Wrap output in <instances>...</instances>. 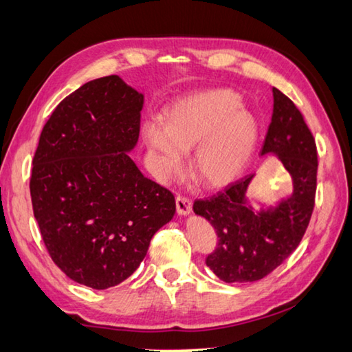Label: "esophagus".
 <instances>
[{
  "label": "esophagus",
  "instance_id": "34e87169",
  "mask_svg": "<svg viewBox=\"0 0 352 352\" xmlns=\"http://www.w3.org/2000/svg\"><path fill=\"white\" fill-rule=\"evenodd\" d=\"M175 204H177L178 215H189L190 212H192V201H190L186 197L178 195L175 200Z\"/></svg>",
  "mask_w": 352,
  "mask_h": 352
}]
</instances>
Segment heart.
<instances>
[{"label":"heart","mask_w":352,"mask_h":352,"mask_svg":"<svg viewBox=\"0 0 352 352\" xmlns=\"http://www.w3.org/2000/svg\"><path fill=\"white\" fill-rule=\"evenodd\" d=\"M144 144L154 154V174L168 182L183 168L190 152V172L208 188H225L245 172L258 140V124L241 107L239 94L210 89L175 101L162 124L146 121Z\"/></svg>","instance_id":"heart-1"}]
</instances>
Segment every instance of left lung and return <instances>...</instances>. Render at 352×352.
Listing matches in <instances>:
<instances>
[{
	"mask_svg": "<svg viewBox=\"0 0 352 352\" xmlns=\"http://www.w3.org/2000/svg\"><path fill=\"white\" fill-rule=\"evenodd\" d=\"M271 124L261 157H277L291 177L292 192L274 204L248 195L254 174L229 184L209 200H195L194 212L214 226L219 245L206 265L226 283L257 282L296 251L309 225L317 188L316 140L296 104L272 87Z\"/></svg>",
	"mask_w": 352,
	"mask_h": 352,
	"instance_id": "left-lung-1",
	"label": "left lung"
}]
</instances>
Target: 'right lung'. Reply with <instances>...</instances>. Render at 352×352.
Segmentation results:
<instances>
[{"label": "right lung", "instance_id": "1", "mask_svg": "<svg viewBox=\"0 0 352 352\" xmlns=\"http://www.w3.org/2000/svg\"><path fill=\"white\" fill-rule=\"evenodd\" d=\"M144 95L118 75L55 107L34 157L30 197L44 245L74 282L107 289L135 272L175 198L137 168Z\"/></svg>", "mask_w": 352, "mask_h": 352}]
</instances>
